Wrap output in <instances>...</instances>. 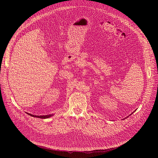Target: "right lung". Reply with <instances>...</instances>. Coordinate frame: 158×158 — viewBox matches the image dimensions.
I'll list each match as a JSON object with an SVG mask.
<instances>
[{
    "label": "right lung",
    "mask_w": 158,
    "mask_h": 158,
    "mask_svg": "<svg viewBox=\"0 0 158 158\" xmlns=\"http://www.w3.org/2000/svg\"><path fill=\"white\" fill-rule=\"evenodd\" d=\"M28 114H30V115L33 117H37V118H49L50 117L52 116V114H48V115H40V116H37V115H33V114H30V113H27Z\"/></svg>",
    "instance_id": "right-lung-1"
}]
</instances>
